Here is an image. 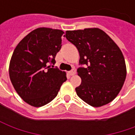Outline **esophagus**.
Listing matches in <instances>:
<instances>
[{
	"label": "esophagus",
	"instance_id": "esophagus-1",
	"mask_svg": "<svg viewBox=\"0 0 135 135\" xmlns=\"http://www.w3.org/2000/svg\"><path fill=\"white\" fill-rule=\"evenodd\" d=\"M68 74H69V75L74 76L76 74V71L74 70H70V71H69V72H68Z\"/></svg>",
	"mask_w": 135,
	"mask_h": 135
}]
</instances>
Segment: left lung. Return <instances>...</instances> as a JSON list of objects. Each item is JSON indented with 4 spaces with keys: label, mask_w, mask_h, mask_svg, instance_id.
Wrapping results in <instances>:
<instances>
[{
    "label": "left lung",
    "mask_w": 135,
    "mask_h": 135,
    "mask_svg": "<svg viewBox=\"0 0 135 135\" xmlns=\"http://www.w3.org/2000/svg\"><path fill=\"white\" fill-rule=\"evenodd\" d=\"M65 37L76 46L80 53L77 74L81 84L76 95L95 107L106 105L118 95L126 77V65L122 51L101 29L66 31Z\"/></svg>",
    "instance_id": "1"
}]
</instances>
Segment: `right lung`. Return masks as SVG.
Listing matches in <instances>:
<instances>
[{"label":"right lung","mask_w":135,"mask_h":135,"mask_svg":"<svg viewBox=\"0 0 135 135\" xmlns=\"http://www.w3.org/2000/svg\"><path fill=\"white\" fill-rule=\"evenodd\" d=\"M63 34L59 29H34L13 51L9 78L18 95L31 106L40 107L52 101L67 80L65 71L51 67L61 47Z\"/></svg>","instance_id":"right-lung-1"}]
</instances>
